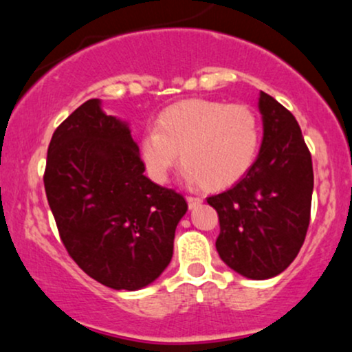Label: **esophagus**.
<instances>
[{
	"mask_svg": "<svg viewBox=\"0 0 352 352\" xmlns=\"http://www.w3.org/2000/svg\"><path fill=\"white\" fill-rule=\"evenodd\" d=\"M187 201H188V208L192 210V208H197L199 207V205H201V200L200 197H187Z\"/></svg>",
	"mask_w": 352,
	"mask_h": 352,
	"instance_id": "obj_1",
	"label": "esophagus"
}]
</instances>
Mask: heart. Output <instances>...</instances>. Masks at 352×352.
I'll list each match as a JSON object with an SVG mask.
<instances>
[{
  "instance_id": "heart-1",
  "label": "heart",
  "mask_w": 352,
  "mask_h": 352,
  "mask_svg": "<svg viewBox=\"0 0 352 352\" xmlns=\"http://www.w3.org/2000/svg\"><path fill=\"white\" fill-rule=\"evenodd\" d=\"M139 151L145 172L157 184L167 182L182 160L188 182L208 190L228 188L256 160L260 124L248 106L187 99L160 112L155 131L145 132Z\"/></svg>"
}]
</instances>
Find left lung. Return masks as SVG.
I'll return each instance as SVG.
<instances>
[{
	"label": "left lung",
	"mask_w": 352,
	"mask_h": 352,
	"mask_svg": "<svg viewBox=\"0 0 352 352\" xmlns=\"http://www.w3.org/2000/svg\"><path fill=\"white\" fill-rule=\"evenodd\" d=\"M263 140L250 172L227 192L208 197L217 210V252L233 272L268 280L300 253L309 225L313 162L288 109L261 91Z\"/></svg>",
	"instance_id": "obj_1"
}]
</instances>
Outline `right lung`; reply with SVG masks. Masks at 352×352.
<instances>
[{
    "label": "right lung",
    "instance_id": "1",
    "mask_svg": "<svg viewBox=\"0 0 352 352\" xmlns=\"http://www.w3.org/2000/svg\"><path fill=\"white\" fill-rule=\"evenodd\" d=\"M129 122L89 99L47 148L44 188L60 240L79 268L112 289L153 283L173 254L187 201L144 175Z\"/></svg>",
    "mask_w": 352,
    "mask_h": 352
}]
</instances>
